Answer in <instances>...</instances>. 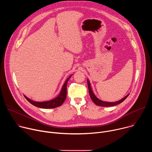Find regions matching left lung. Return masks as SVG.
<instances>
[{"mask_svg": "<svg viewBox=\"0 0 152 152\" xmlns=\"http://www.w3.org/2000/svg\"><path fill=\"white\" fill-rule=\"evenodd\" d=\"M87 83H88V91H89V93H90V96L91 97V100H93V102L98 106H104V107H107V106H115L117 104H118L120 103H121V102H123L127 97V96L129 95V94H128L127 95H126L124 97H123V99H121V100L117 101V102H105V101H103L100 100L99 98H97L95 94H94L93 90L91 88V83L90 80L87 79Z\"/></svg>", "mask_w": 152, "mask_h": 152, "instance_id": "left-lung-1", "label": "left lung"}]
</instances>
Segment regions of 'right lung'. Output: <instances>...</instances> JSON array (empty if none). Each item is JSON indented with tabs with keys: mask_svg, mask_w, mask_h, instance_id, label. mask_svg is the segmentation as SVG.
Here are the masks:
<instances>
[{
	"mask_svg": "<svg viewBox=\"0 0 152 152\" xmlns=\"http://www.w3.org/2000/svg\"><path fill=\"white\" fill-rule=\"evenodd\" d=\"M72 76V75L71 76H70L67 78V79L66 80V82H64L59 94L56 97H55V99H53L52 100H48V101H45V102H36V101H34V100L29 99L28 97H26L25 95H24V96L29 102H30L31 104H32L33 105H34L38 107L44 108V109H49V108H55V107H57L59 106H61L62 104V103H64V102L65 101V100H66V99L67 85V82H68L69 80L70 79V78Z\"/></svg>",
	"mask_w": 152,
	"mask_h": 152,
	"instance_id": "right-lung-1",
	"label": "right lung"
}]
</instances>
